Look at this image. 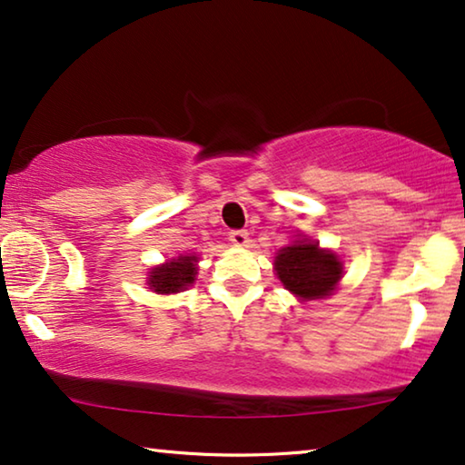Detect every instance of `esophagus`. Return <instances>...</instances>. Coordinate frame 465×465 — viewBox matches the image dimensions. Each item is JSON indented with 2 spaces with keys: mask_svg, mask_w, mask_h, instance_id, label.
<instances>
[{
  "mask_svg": "<svg viewBox=\"0 0 465 465\" xmlns=\"http://www.w3.org/2000/svg\"><path fill=\"white\" fill-rule=\"evenodd\" d=\"M228 239H231V243L237 245V247H245L249 243L247 231H231V232H228Z\"/></svg>",
  "mask_w": 465,
  "mask_h": 465,
  "instance_id": "obj_1",
  "label": "esophagus"
}]
</instances>
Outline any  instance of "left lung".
Wrapping results in <instances>:
<instances>
[{
	"label": "left lung",
	"mask_w": 465,
	"mask_h": 465,
	"mask_svg": "<svg viewBox=\"0 0 465 465\" xmlns=\"http://www.w3.org/2000/svg\"><path fill=\"white\" fill-rule=\"evenodd\" d=\"M274 271L289 292L304 300L325 298L338 285L341 262L338 255L322 252L316 243L298 241L281 249L274 260Z\"/></svg>",
	"instance_id": "1"
}]
</instances>
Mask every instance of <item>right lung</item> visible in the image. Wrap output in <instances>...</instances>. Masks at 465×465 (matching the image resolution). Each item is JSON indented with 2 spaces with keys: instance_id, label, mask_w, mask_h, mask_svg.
Returning a JSON list of instances; mask_svg holds the SVG:
<instances>
[{
  "instance_id": "1",
  "label": "right lung",
  "mask_w": 465,
  "mask_h": 465,
  "mask_svg": "<svg viewBox=\"0 0 465 465\" xmlns=\"http://www.w3.org/2000/svg\"><path fill=\"white\" fill-rule=\"evenodd\" d=\"M194 262H197L194 255H180L178 260L170 262V264L154 268L149 279L151 289H154L157 293H176L180 289L188 287L194 281V274H197Z\"/></svg>"
}]
</instances>
